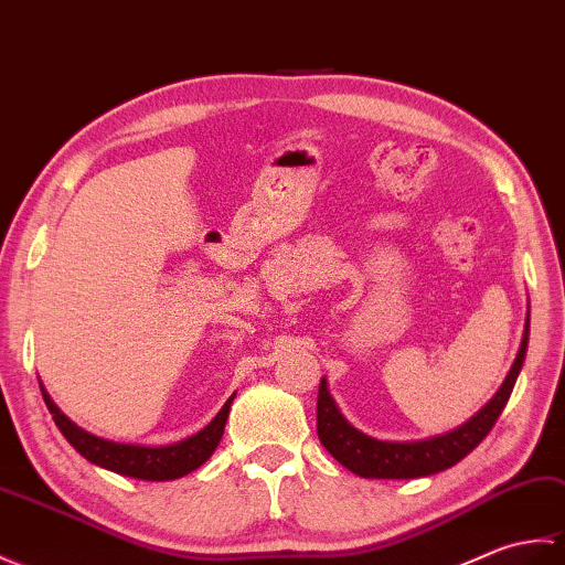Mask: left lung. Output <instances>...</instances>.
Masks as SVG:
<instances>
[{"label": "left lung", "instance_id": "obj_1", "mask_svg": "<svg viewBox=\"0 0 565 565\" xmlns=\"http://www.w3.org/2000/svg\"><path fill=\"white\" fill-rule=\"evenodd\" d=\"M527 341L530 315L527 323H524L520 353L515 362H512L503 386L498 388V394L471 420L459 425L457 430L420 443H382L355 430L341 416V411L335 408L329 388H326V380H321L317 398L319 440L345 469L362 476V479H418V476H430L455 467L471 449L479 447L483 437L491 433L500 413H503L512 386L518 382L524 355H527Z\"/></svg>", "mask_w": 565, "mask_h": 565}]
</instances>
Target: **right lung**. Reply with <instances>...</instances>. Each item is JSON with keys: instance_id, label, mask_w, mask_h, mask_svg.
<instances>
[{"instance_id": "right-lung-1", "label": "right lung", "mask_w": 565, "mask_h": 565, "mask_svg": "<svg viewBox=\"0 0 565 565\" xmlns=\"http://www.w3.org/2000/svg\"><path fill=\"white\" fill-rule=\"evenodd\" d=\"M41 392H43L47 411L53 413V420L60 428V433L67 437V443L77 449L84 459H89L92 463H98V467L104 469H110L122 476H132V479H142V481H173L195 471L200 463H205L222 440L224 423H227L230 406L234 401V396H230L227 404L222 406V411L212 418L207 428H203L193 437H188L183 443L169 445V447H140V445L108 443V440H102V437L77 428V425H74L65 413H60V408L50 401L43 386Z\"/></svg>"}]
</instances>
